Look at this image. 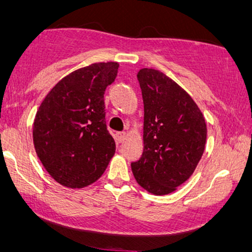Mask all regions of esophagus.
I'll return each instance as SVG.
<instances>
[{
  "label": "esophagus",
  "mask_w": 252,
  "mask_h": 252,
  "mask_svg": "<svg viewBox=\"0 0 252 252\" xmlns=\"http://www.w3.org/2000/svg\"><path fill=\"white\" fill-rule=\"evenodd\" d=\"M126 138H127V133L126 132L117 133V139H118V141H119V142H124L126 140Z\"/></svg>",
  "instance_id": "obj_1"
}]
</instances>
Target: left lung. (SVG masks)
<instances>
[{
	"mask_svg": "<svg viewBox=\"0 0 252 252\" xmlns=\"http://www.w3.org/2000/svg\"><path fill=\"white\" fill-rule=\"evenodd\" d=\"M144 100V153L132 162L138 185L154 195L175 191L204 152L207 125L192 98L159 70L138 74Z\"/></svg>",
	"mask_w": 252,
	"mask_h": 252,
	"instance_id": "obj_1",
	"label": "left lung"
}]
</instances>
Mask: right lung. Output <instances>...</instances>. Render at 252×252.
<instances>
[{"label": "right lung", "instance_id": "right-lung-1", "mask_svg": "<svg viewBox=\"0 0 252 252\" xmlns=\"http://www.w3.org/2000/svg\"><path fill=\"white\" fill-rule=\"evenodd\" d=\"M118 67L117 62H107L73 71L56 84L37 111L32 126L36 154L64 187L95 182L116 153L105 121L104 93Z\"/></svg>", "mask_w": 252, "mask_h": 252}]
</instances>
